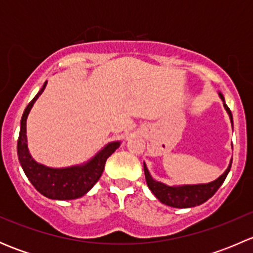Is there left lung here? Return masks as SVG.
<instances>
[{"instance_id":"left-lung-1","label":"left lung","mask_w":253,"mask_h":253,"mask_svg":"<svg viewBox=\"0 0 253 253\" xmlns=\"http://www.w3.org/2000/svg\"><path fill=\"white\" fill-rule=\"evenodd\" d=\"M219 95H220L221 100L224 101V108L228 111L231 120V124H233V115H231L230 109L225 104L224 96L220 93H219ZM231 163H233V159H231ZM231 163L228 169L225 170V172L220 177L214 180L213 182L203 183V185L177 186V187H175V186H167L164 183L153 180V177L150 176L149 171H148L147 167L144 164L145 181H147V185L150 188V191L154 193L155 197L162 203L170 207H174V208H190V207H196L205 203L206 201H208L218 191V188L225 181L226 176H228L229 171H230Z\"/></svg>"}]
</instances>
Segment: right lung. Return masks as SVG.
Instances as JSON below:
<instances>
[{
  "label": "right lung",
  "instance_id": "add662e5",
  "mask_svg": "<svg viewBox=\"0 0 253 253\" xmlns=\"http://www.w3.org/2000/svg\"><path fill=\"white\" fill-rule=\"evenodd\" d=\"M47 82H45L39 93L28 104L20 120L19 138L17 143L18 159L29 178L32 185L45 197L51 200H76L85 195L100 178L104 171L106 159L120 147V142L109 143L103 150L98 153L86 164L79 167L52 169L45 165L38 164L29 154L27 144V117L35 100L44 91Z\"/></svg>",
  "mask_w": 253,
  "mask_h": 253
}]
</instances>
